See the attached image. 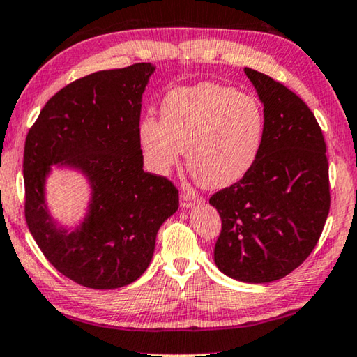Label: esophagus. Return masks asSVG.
Returning a JSON list of instances; mask_svg holds the SVG:
<instances>
[{
    "label": "esophagus",
    "mask_w": 357,
    "mask_h": 357,
    "mask_svg": "<svg viewBox=\"0 0 357 357\" xmlns=\"http://www.w3.org/2000/svg\"><path fill=\"white\" fill-rule=\"evenodd\" d=\"M179 200H181V206H183V208H190V206H194L195 204H199L200 202L199 197L190 194V192H181Z\"/></svg>",
    "instance_id": "obj_1"
}]
</instances>
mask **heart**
Masks as SVG:
<instances>
[{"instance_id":"heart-1","label":"heart","mask_w":357,"mask_h":357,"mask_svg":"<svg viewBox=\"0 0 357 357\" xmlns=\"http://www.w3.org/2000/svg\"><path fill=\"white\" fill-rule=\"evenodd\" d=\"M264 112L253 96L220 83L176 88L162 100V120L142 116L137 139L147 168L168 174L185 165L208 189L236 184L253 168L264 142Z\"/></svg>"}]
</instances>
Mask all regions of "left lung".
I'll return each instance as SVG.
<instances>
[{
	"label": "left lung",
	"mask_w": 357,
	"mask_h": 357,
	"mask_svg": "<svg viewBox=\"0 0 357 357\" xmlns=\"http://www.w3.org/2000/svg\"><path fill=\"white\" fill-rule=\"evenodd\" d=\"M264 105V142L253 168L218 190L215 263L248 284L274 282L310 257L331 210L327 146L311 109L284 84L245 67Z\"/></svg>",
	"instance_id": "1"
}]
</instances>
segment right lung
<instances>
[{"label":"right lung","instance_id":"add662e5","mask_svg":"<svg viewBox=\"0 0 357 357\" xmlns=\"http://www.w3.org/2000/svg\"><path fill=\"white\" fill-rule=\"evenodd\" d=\"M153 70L141 62L75 79L47 100L26 135V226L47 261L88 289H120L141 278L158 229L179 206L172 181L142 169L137 128ZM57 162L92 184L89 215L73 233L57 228L44 204V181Z\"/></svg>","mask_w":357,"mask_h":357}]
</instances>
